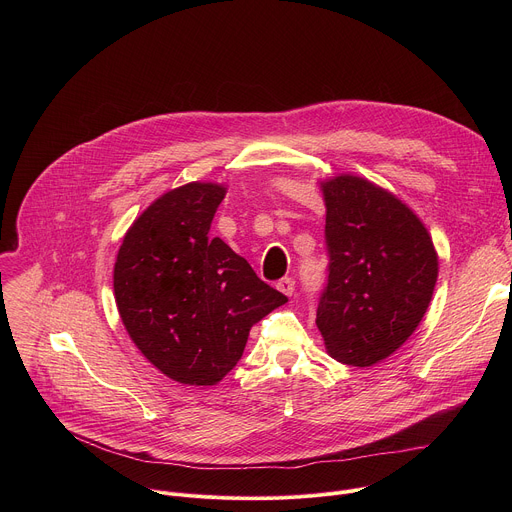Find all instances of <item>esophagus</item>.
<instances>
[{
  "instance_id": "obj_1",
  "label": "esophagus",
  "mask_w": 512,
  "mask_h": 512,
  "mask_svg": "<svg viewBox=\"0 0 512 512\" xmlns=\"http://www.w3.org/2000/svg\"><path fill=\"white\" fill-rule=\"evenodd\" d=\"M277 289L281 291V294H285V296L294 294V289H296L294 277H283V279H279V281H277Z\"/></svg>"
}]
</instances>
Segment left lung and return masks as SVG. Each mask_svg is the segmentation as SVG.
Returning <instances> with one entry per match:
<instances>
[{
    "mask_svg": "<svg viewBox=\"0 0 512 512\" xmlns=\"http://www.w3.org/2000/svg\"><path fill=\"white\" fill-rule=\"evenodd\" d=\"M320 190L330 273L316 324L332 358L373 367L423 320L440 271L437 251L421 218L387 188L338 174Z\"/></svg>",
    "mask_w": 512,
    "mask_h": 512,
    "instance_id": "8db88e82",
    "label": "left lung"
}]
</instances>
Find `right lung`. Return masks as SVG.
<instances>
[{"label": "right lung", "mask_w": 512, "mask_h": 512, "mask_svg": "<svg viewBox=\"0 0 512 512\" xmlns=\"http://www.w3.org/2000/svg\"><path fill=\"white\" fill-rule=\"evenodd\" d=\"M225 194V184L188 182L156 198L127 229L113 269L129 338L182 385L223 381L249 330L287 302L223 239L208 237Z\"/></svg>", "instance_id": "add662e5"}]
</instances>
